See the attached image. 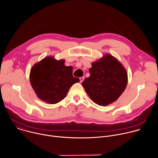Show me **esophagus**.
<instances>
[{"label":"esophagus","instance_id":"34e87169","mask_svg":"<svg viewBox=\"0 0 158 158\" xmlns=\"http://www.w3.org/2000/svg\"><path fill=\"white\" fill-rule=\"evenodd\" d=\"M79 79H80V82H82L84 81V76H82V77H80V78H79Z\"/></svg>","mask_w":158,"mask_h":158}]
</instances>
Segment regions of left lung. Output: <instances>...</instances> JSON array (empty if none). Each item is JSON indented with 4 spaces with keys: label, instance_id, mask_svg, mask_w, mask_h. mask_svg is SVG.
<instances>
[{
    "label": "left lung",
    "instance_id": "1",
    "mask_svg": "<svg viewBox=\"0 0 158 158\" xmlns=\"http://www.w3.org/2000/svg\"><path fill=\"white\" fill-rule=\"evenodd\" d=\"M90 76L82 83L87 94L100 106H106L118 99L126 89L127 74L121 64L107 54L92 64Z\"/></svg>",
    "mask_w": 158,
    "mask_h": 158
}]
</instances>
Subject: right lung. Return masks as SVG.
Wrapping results in <instances>:
<instances>
[{
  "mask_svg": "<svg viewBox=\"0 0 158 158\" xmlns=\"http://www.w3.org/2000/svg\"><path fill=\"white\" fill-rule=\"evenodd\" d=\"M65 60L48 57L35 64L31 71L30 81L38 98L56 104L67 95L71 85L79 82L73 76V67L65 66Z\"/></svg>",
  "mask_w": 158,
  "mask_h": 158,
  "instance_id": "add662e5",
  "label": "right lung"
}]
</instances>
